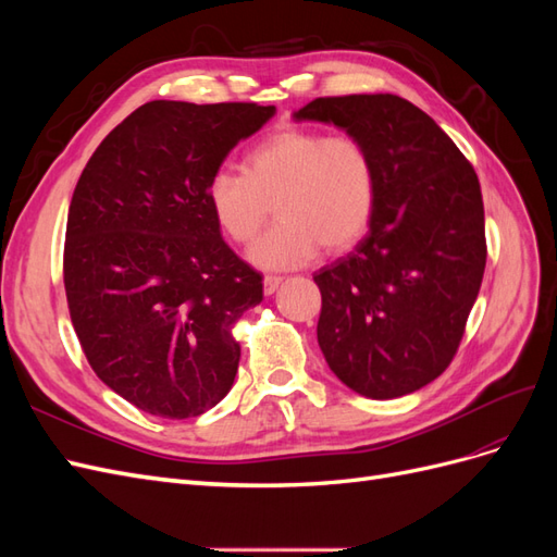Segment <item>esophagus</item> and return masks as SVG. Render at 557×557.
I'll return each instance as SVG.
<instances>
[{"label":"esophagus","instance_id":"34e87169","mask_svg":"<svg viewBox=\"0 0 557 557\" xmlns=\"http://www.w3.org/2000/svg\"><path fill=\"white\" fill-rule=\"evenodd\" d=\"M264 295H274L278 290V285L283 283V276H276V274H267L264 276Z\"/></svg>","mask_w":557,"mask_h":557}]
</instances>
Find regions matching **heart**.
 <instances>
[{"label":"heart","instance_id":"b5f03b06","mask_svg":"<svg viewBox=\"0 0 557 557\" xmlns=\"http://www.w3.org/2000/svg\"><path fill=\"white\" fill-rule=\"evenodd\" d=\"M207 207L225 237L248 244L276 209V225L250 246L258 267L288 269L356 246L372 225L379 166L356 134L288 125L267 134L244 158V174L218 170L207 181Z\"/></svg>","mask_w":557,"mask_h":557}]
</instances>
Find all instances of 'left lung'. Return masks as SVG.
I'll use <instances>...</instances> for the list:
<instances>
[{
  "instance_id": "8db88e82",
  "label": "left lung",
  "mask_w": 557,
  "mask_h": 557,
  "mask_svg": "<svg viewBox=\"0 0 557 557\" xmlns=\"http://www.w3.org/2000/svg\"><path fill=\"white\" fill-rule=\"evenodd\" d=\"M295 117L356 134L379 166L369 234L313 274L323 297L320 350L364 397L420 391L458 352L485 272L474 166L425 111L397 95L318 97Z\"/></svg>"
}]
</instances>
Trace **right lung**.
<instances>
[{"label": "right lung", "mask_w": 557, "mask_h": 557, "mask_svg": "<svg viewBox=\"0 0 557 557\" xmlns=\"http://www.w3.org/2000/svg\"><path fill=\"white\" fill-rule=\"evenodd\" d=\"M274 107L156 99L97 146L66 215L64 293L92 372L134 407L195 418L237 376L262 276L221 237L207 181Z\"/></svg>", "instance_id": "add662e5"}]
</instances>
